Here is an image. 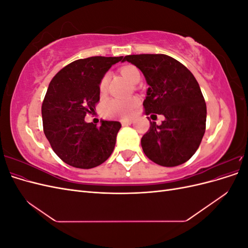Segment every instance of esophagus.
I'll list each match as a JSON object with an SVG mask.
<instances>
[{
  "mask_svg": "<svg viewBox=\"0 0 248 248\" xmlns=\"http://www.w3.org/2000/svg\"><path fill=\"white\" fill-rule=\"evenodd\" d=\"M132 123H133V120H131V119H125V120H122V121H121V124H122L123 126L130 125V124H132Z\"/></svg>",
  "mask_w": 248,
  "mask_h": 248,
  "instance_id": "34e87169",
  "label": "esophagus"
}]
</instances>
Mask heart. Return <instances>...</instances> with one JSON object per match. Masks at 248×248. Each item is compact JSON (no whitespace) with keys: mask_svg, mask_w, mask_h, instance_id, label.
Instances as JSON below:
<instances>
[{"mask_svg":"<svg viewBox=\"0 0 248 248\" xmlns=\"http://www.w3.org/2000/svg\"><path fill=\"white\" fill-rule=\"evenodd\" d=\"M121 76L128 80L130 84H138L140 80V73L137 67L134 66H124L120 69ZM108 84V76L106 74L100 81V91H106V89ZM139 106L138 98H131L129 100H119V99H111L106 106V114L109 117H122L126 118L129 117L132 111L136 109Z\"/></svg>","mask_w":248,"mask_h":248,"instance_id":"1","label":"heart"}]
</instances>
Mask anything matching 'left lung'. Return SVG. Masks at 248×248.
Segmentation results:
<instances>
[{"label": "left lung", "mask_w": 248, "mask_h": 248, "mask_svg": "<svg viewBox=\"0 0 248 248\" xmlns=\"http://www.w3.org/2000/svg\"><path fill=\"white\" fill-rule=\"evenodd\" d=\"M149 86L142 102L146 114L164 116L160 125L150 122L141 138L142 151L162 167H177L196 153L206 130L207 108L199 82L177 60L167 55H129Z\"/></svg>", "instance_id": "left-lung-1"}]
</instances>
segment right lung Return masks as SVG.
I'll list each match as a JSON object with an SVG mask.
<instances>
[{
  "label": "right lung",
  "mask_w": 248,
  "mask_h": 248,
  "mask_svg": "<svg viewBox=\"0 0 248 248\" xmlns=\"http://www.w3.org/2000/svg\"><path fill=\"white\" fill-rule=\"evenodd\" d=\"M123 57L77 60L60 70L49 82L41 108L43 130L55 153L78 169L100 166L115 149L121 123H87L100 98V81Z\"/></svg>",
  "instance_id": "obj_1"
}]
</instances>
